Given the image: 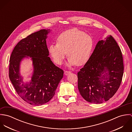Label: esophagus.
Listing matches in <instances>:
<instances>
[{"label": "esophagus", "mask_w": 132, "mask_h": 132, "mask_svg": "<svg viewBox=\"0 0 132 132\" xmlns=\"http://www.w3.org/2000/svg\"><path fill=\"white\" fill-rule=\"evenodd\" d=\"M71 73V71H64V74H65V75H67L70 74Z\"/></svg>", "instance_id": "1"}]
</instances>
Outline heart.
<instances>
[{"instance_id": "1", "label": "heart", "mask_w": 132, "mask_h": 132, "mask_svg": "<svg viewBox=\"0 0 132 132\" xmlns=\"http://www.w3.org/2000/svg\"><path fill=\"white\" fill-rule=\"evenodd\" d=\"M56 42L49 47V53L54 61L61 64L67 52L69 65L78 66L85 64L89 60L94 44L91 36L77 28L61 33L57 38Z\"/></svg>"}]
</instances>
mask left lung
<instances>
[{
  "instance_id": "1",
  "label": "left lung",
  "mask_w": 132,
  "mask_h": 132,
  "mask_svg": "<svg viewBox=\"0 0 132 132\" xmlns=\"http://www.w3.org/2000/svg\"><path fill=\"white\" fill-rule=\"evenodd\" d=\"M123 70L122 53L114 38L110 36L98 41L89 60L77 73L80 94L90 103L107 101L118 89Z\"/></svg>"
}]
</instances>
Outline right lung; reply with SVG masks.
<instances>
[{
	"mask_svg": "<svg viewBox=\"0 0 132 132\" xmlns=\"http://www.w3.org/2000/svg\"><path fill=\"white\" fill-rule=\"evenodd\" d=\"M48 33V30L41 29L21 39L10 59V79L20 97L32 105L48 102L54 96L63 75V71L55 66L48 57L46 40ZM26 56L32 57L34 73L31 82L24 84L19 76V65Z\"/></svg>",
	"mask_w": 132,
	"mask_h": 132,
	"instance_id": "add662e5",
	"label": "right lung"
}]
</instances>
